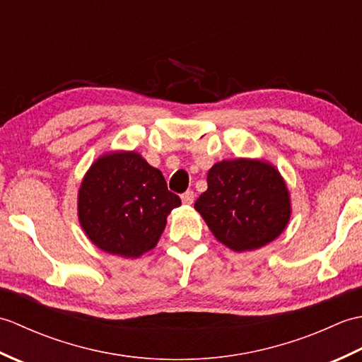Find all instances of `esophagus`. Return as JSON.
Instances as JSON below:
<instances>
[{
  "mask_svg": "<svg viewBox=\"0 0 362 362\" xmlns=\"http://www.w3.org/2000/svg\"><path fill=\"white\" fill-rule=\"evenodd\" d=\"M182 202L185 205H191L194 202V193L193 191H187V193L182 194Z\"/></svg>",
  "mask_w": 362,
  "mask_h": 362,
  "instance_id": "esophagus-1",
  "label": "esophagus"
}]
</instances>
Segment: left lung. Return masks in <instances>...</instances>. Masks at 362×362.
<instances>
[{"instance_id":"1","label":"left lung","mask_w":362,"mask_h":362,"mask_svg":"<svg viewBox=\"0 0 362 362\" xmlns=\"http://www.w3.org/2000/svg\"><path fill=\"white\" fill-rule=\"evenodd\" d=\"M206 188L194 204L211 233L233 252H250L276 240L291 219L286 182L263 158L214 163Z\"/></svg>"}]
</instances>
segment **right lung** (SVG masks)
<instances>
[{"mask_svg": "<svg viewBox=\"0 0 362 362\" xmlns=\"http://www.w3.org/2000/svg\"><path fill=\"white\" fill-rule=\"evenodd\" d=\"M180 205L160 169L135 151L103 153L78 193L83 233L98 249L122 258H138L156 247L168 214Z\"/></svg>", "mask_w": 362, "mask_h": 362, "instance_id": "1", "label": "right lung"}]
</instances>
